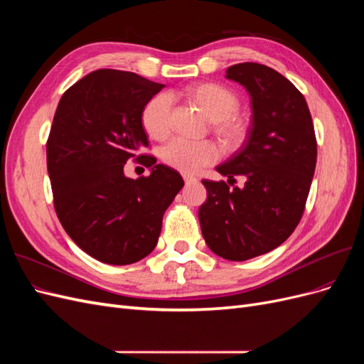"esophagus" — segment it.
I'll return each instance as SVG.
<instances>
[{"label":"esophagus","mask_w":364,"mask_h":364,"mask_svg":"<svg viewBox=\"0 0 364 364\" xmlns=\"http://www.w3.org/2000/svg\"><path fill=\"white\" fill-rule=\"evenodd\" d=\"M183 181L186 185H188V183L197 182V178H194V176H190V174H183Z\"/></svg>","instance_id":"1"}]
</instances>
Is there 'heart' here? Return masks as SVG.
Masks as SVG:
<instances>
[{
  "instance_id": "1",
  "label": "heart",
  "mask_w": 364,
  "mask_h": 364,
  "mask_svg": "<svg viewBox=\"0 0 364 364\" xmlns=\"http://www.w3.org/2000/svg\"><path fill=\"white\" fill-rule=\"evenodd\" d=\"M190 95L205 115L215 121V132L228 147L241 144L246 136L247 126L245 119L237 117L240 100L232 91L222 85L203 83L196 86ZM171 115L173 95L170 92H161L151 97L142 107L141 123L150 138L164 139L171 132ZM161 158L168 167L191 174L199 171L205 165L215 162L220 158V150L211 141L174 138L162 147Z\"/></svg>"
}]
</instances>
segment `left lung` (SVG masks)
<instances>
[{"mask_svg":"<svg viewBox=\"0 0 364 364\" xmlns=\"http://www.w3.org/2000/svg\"><path fill=\"white\" fill-rule=\"evenodd\" d=\"M252 98L247 139L217 171L233 184L243 175V189L225 181L203 179L208 199L199 208L202 234L215 255L246 261L281 246L305 211L317 159L310 109L299 90L282 74L255 62L226 70Z\"/></svg>","mask_w":364,"mask_h":364,"instance_id":"8db88e82","label":"left lung"}]
</instances>
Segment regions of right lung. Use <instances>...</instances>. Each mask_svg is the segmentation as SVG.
Listing matches in <instances>:
<instances>
[{"label":"right lung","instance_id":"obj_1","mask_svg":"<svg viewBox=\"0 0 364 364\" xmlns=\"http://www.w3.org/2000/svg\"><path fill=\"white\" fill-rule=\"evenodd\" d=\"M164 87L135 73L98 70L63 92L47 141V168L58 218L87 255L112 266L134 264L155 249L165 209L182 176L156 164L146 178L124 176L135 159L155 156L141 123L142 107Z\"/></svg>","mask_w":364,"mask_h":364}]
</instances>
